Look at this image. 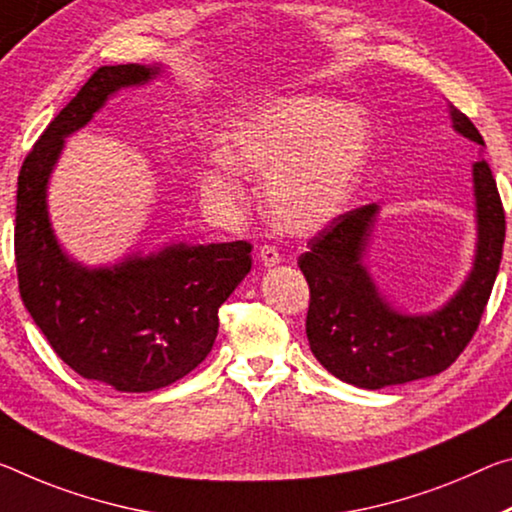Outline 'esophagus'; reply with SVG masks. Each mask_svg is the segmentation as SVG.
I'll list each match as a JSON object with an SVG mask.
<instances>
[{
    "label": "esophagus",
    "instance_id": "34e87169",
    "mask_svg": "<svg viewBox=\"0 0 512 512\" xmlns=\"http://www.w3.org/2000/svg\"><path fill=\"white\" fill-rule=\"evenodd\" d=\"M259 262H262V266H266V269H271V266L280 264V253L275 250L273 246H262L259 248Z\"/></svg>",
    "mask_w": 512,
    "mask_h": 512
}]
</instances>
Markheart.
I'll return each mask as SVG.
<instances>
[{
  "label": "heart",
  "instance_id": "obj_1",
  "mask_svg": "<svg viewBox=\"0 0 512 512\" xmlns=\"http://www.w3.org/2000/svg\"><path fill=\"white\" fill-rule=\"evenodd\" d=\"M371 125L360 107H339L316 95L259 102L223 134V164L239 175L266 177L264 205L282 232L305 237L344 212L369 154ZM202 189L227 196L216 170Z\"/></svg>",
  "mask_w": 512,
  "mask_h": 512
}]
</instances>
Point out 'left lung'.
<instances>
[{"mask_svg": "<svg viewBox=\"0 0 512 512\" xmlns=\"http://www.w3.org/2000/svg\"><path fill=\"white\" fill-rule=\"evenodd\" d=\"M451 125L460 136L483 145L472 120L449 104ZM476 250L472 271L442 307L426 314L396 310L380 294L369 266L367 246L380 212L364 205L339 216L298 266L310 285L305 332L314 358L332 376L362 389L403 385L444 371L465 351L481 323L497 280L506 239V216L488 161L472 166Z\"/></svg>", "mask_w": 512, "mask_h": 512, "instance_id": "8db88e82", "label": "left lung"}]
</instances>
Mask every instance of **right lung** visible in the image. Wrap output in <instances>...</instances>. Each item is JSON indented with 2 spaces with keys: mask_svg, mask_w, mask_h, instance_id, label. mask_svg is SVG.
<instances>
[{
  "mask_svg": "<svg viewBox=\"0 0 512 512\" xmlns=\"http://www.w3.org/2000/svg\"><path fill=\"white\" fill-rule=\"evenodd\" d=\"M161 70V63L95 70L27 154L18 177L22 303L72 371L118 392H152L196 369L218 335V307L253 266L246 241H180L148 255L132 250L109 266H86L56 239L47 189L66 139L91 123L111 95L150 84Z\"/></svg>",
  "mask_w": 512,
  "mask_h": 512,
  "instance_id": "right-lung-1",
  "label": "right lung"
}]
</instances>
